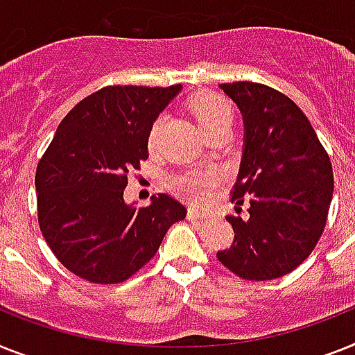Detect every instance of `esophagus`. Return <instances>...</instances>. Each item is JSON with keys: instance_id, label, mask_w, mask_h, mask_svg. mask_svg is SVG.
<instances>
[{"instance_id": "obj_1", "label": "esophagus", "mask_w": 355, "mask_h": 355, "mask_svg": "<svg viewBox=\"0 0 355 355\" xmlns=\"http://www.w3.org/2000/svg\"><path fill=\"white\" fill-rule=\"evenodd\" d=\"M207 216V212H203L201 209H189V219H203Z\"/></svg>"}]
</instances>
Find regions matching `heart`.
I'll return each mask as SVG.
<instances>
[{"mask_svg": "<svg viewBox=\"0 0 355 355\" xmlns=\"http://www.w3.org/2000/svg\"><path fill=\"white\" fill-rule=\"evenodd\" d=\"M190 108L192 114L198 119V125L209 136L212 132L230 130L234 123V108L232 103L227 98L214 92H199L190 99ZM161 127H163V118L156 119L150 128L148 143L150 146L156 145L157 136H159ZM216 181V174L212 171L190 172V174L180 175L174 180V187L180 194L187 198H201L205 194L207 187Z\"/></svg>", "mask_w": 355, "mask_h": 355, "instance_id": "b5f03b06", "label": "heart"}]
</instances>
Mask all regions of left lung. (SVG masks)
Wrapping results in <instances>:
<instances>
[{
	"instance_id": "1",
	"label": "left lung",
	"mask_w": 355,
	"mask_h": 355,
	"mask_svg": "<svg viewBox=\"0 0 355 355\" xmlns=\"http://www.w3.org/2000/svg\"><path fill=\"white\" fill-rule=\"evenodd\" d=\"M243 116V156L228 216L234 243L218 259L236 276L268 281L310 256L324 230L334 192L332 163L301 108L266 85H219Z\"/></svg>"
}]
</instances>
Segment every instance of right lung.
<instances>
[{
    "label": "right lung",
    "instance_id": "1",
    "mask_svg": "<svg viewBox=\"0 0 355 355\" xmlns=\"http://www.w3.org/2000/svg\"><path fill=\"white\" fill-rule=\"evenodd\" d=\"M181 85L105 87L65 116L37 163V221L72 274L101 285L128 279L156 256L187 209L166 194L137 209L123 199L128 172L148 157L154 121Z\"/></svg>",
    "mask_w": 355,
    "mask_h": 355
}]
</instances>
